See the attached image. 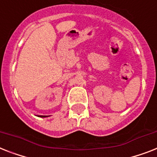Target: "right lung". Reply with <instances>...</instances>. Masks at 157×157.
Returning <instances> with one entry per match:
<instances>
[{
  "mask_svg": "<svg viewBox=\"0 0 157 157\" xmlns=\"http://www.w3.org/2000/svg\"><path fill=\"white\" fill-rule=\"evenodd\" d=\"M41 117H45V116H41Z\"/></svg>",
  "mask_w": 157,
  "mask_h": 157,
  "instance_id": "obj_1",
  "label": "right lung"
}]
</instances>
